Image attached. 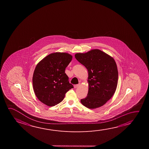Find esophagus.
Here are the masks:
<instances>
[{
  "mask_svg": "<svg viewBox=\"0 0 149 149\" xmlns=\"http://www.w3.org/2000/svg\"><path fill=\"white\" fill-rule=\"evenodd\" d=\"M79 85H80L79 84H77V85H74V88H77L78 86H79Z\"/></svg>",
  "mask_w": 149,
  "mask_h": 149,
  "instance_id": "obj_1",
  "label": "esophagus"
}]
</instances>
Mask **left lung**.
I'll use <instances>...</instances> for the list:
<instances>
[{
	"label": "left lung",
	"instance_id": "1",
	"mask_svg": "<svg viewBox=\"0 0 149 149\" xmlns=\"http://www.w3.org/2000/svg\"><path fill=\"white\" fill-rule=\"evenodd\" d=\"M75 57L88 70V94L81 99V104L90 109L102 107L117 88L118 73L114 59L99 49L77 53Z\"/></svg>",
	"mask_w": 149,
	"mask_h": 149
}]
</instances>
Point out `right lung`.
Segmentation results:
<instances>
[{"instance_id":"obj_1","label":"right lung","mask_w":149,"mask_h":149,"mask_svg":"<svg viewBox=\"0 0 149 149\" xmlns=\"http://www.w3.org/2000/svg\"><path fill=\"white\" fill-rule=\"evenodd\" d=\"M73 56L65 52H54L37 64L33 76V86L38 99L48 107L63 100L68 90L73 88L65 73Z\"/></svg>"}]
</instances>
